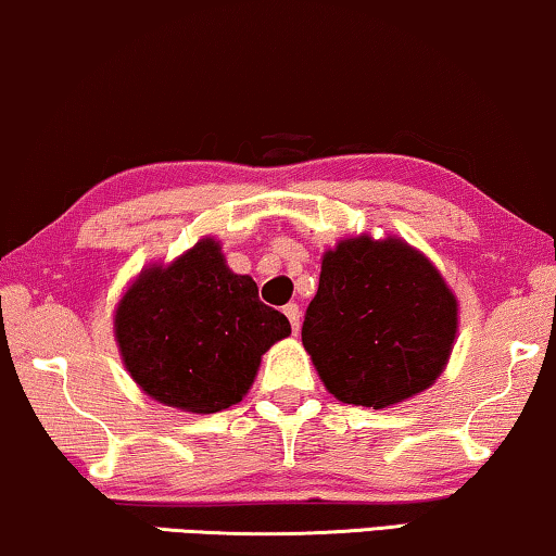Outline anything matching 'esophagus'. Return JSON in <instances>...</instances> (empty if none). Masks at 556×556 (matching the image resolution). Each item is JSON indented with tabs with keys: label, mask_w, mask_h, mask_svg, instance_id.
Listing matches in <instances>:
<instances>
[{
	"label": "esophagus",
	"mask_w": 556,
	"mask_h": 556,
	"mask_svg": "<svg viewBox=\"0 0 556 556\" xmlns=\"http://www.w3.org/2000/svg\"><path fill=\"white\" fill-rule=\"evenodd\" d=\"M285 315H287V319H289V325H292V330H294V332L300 330V317H302V312H300V307H296L294 302L287 304Z\"/></svg>",
	"instance_id": "obj_1"
}]
</instances>
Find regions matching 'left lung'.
<instances>
[{
	"label": "left lung",
	"instance_id": "8db88e82",
	"mask_svg": "<svg viewBox=\"0 0 556 556\" xmlns=\"http://www.w3.org/2000/svg\"><path fill=\"white\" fill-rule=\"evenodd\" d=\"M458 300L401 237L340 239L323 254L302 345L340 403L388 408L424 393L448 365Z\"/></svg>",
	"mask_w": 556,
	"mask_h": 556
}]
</instances>
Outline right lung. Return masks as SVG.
Here are the masks:
<instances>
[{"label":"right lung","instance_id":"add662e5","mask_svg":"<svg viewBox=\"0 0 556 556\" xmlns=\"http://www.w3.org/2000/svg\"><path fill=\"white\" fill-rule=\"evenodd\" d=\"M113 332L146 395L206 416L249 393L262 355L292 327L260 302L252 277L226 267L222 244L203 237L174 262L140 269L115 307Z\"/></svg>","mask_w":556,"mask_h":556}]
</instances>
